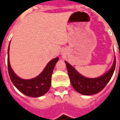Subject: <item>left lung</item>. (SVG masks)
<instances>
[{
    "label": "left lung",
    "instance_id": "obj_1",
    "mask_svg": "<svg viewBox=\"0 0 120 120\" xmlns=\"http://www.w3.org/2000/svg\"><path fill=\"white\" fill-rule=\"evenodd\" d=\"M68 73L73 88L81 94L90 95L103 90L109 83L113 74L116 66V58L113 64L109 71L97 78H87L79 73L71 65L65 61Z\"/></svg>",
    "mask_w": 120,
    "mask_h": 120
}]
</instances>
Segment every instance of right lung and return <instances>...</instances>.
I'll list each match as a JSON object with an SVG mask.
<instances>
[{
	"label": "right lung",
	"mask_w": 120,
	"mask_h": 120,
	"mask_svg": "<svg viewBox=\"0 0 120 120\" xmlns=\"http://www.w3.org/2000/svg\"><path fill=\"white\" fill-rule=\"evenodd\" d=\"M9 46L8 48L7 66L8 74L11 82L19 91L25 95L38 97L45 95L50 88L51 75L56 63L59 60V57H56L49 61L43 72L37 77L31 79H23L17 76L11 68L9 61Z\"/></svg>",
	"instance_id": "add662e5"
}]
</instances>
